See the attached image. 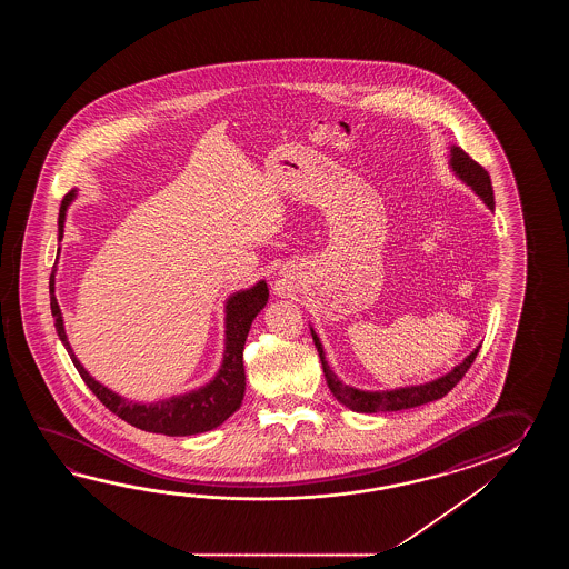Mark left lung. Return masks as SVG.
<instances>
[{"mask_svg":"<svg viewBox=\"0 0 569 569\" xmlns=\"http://www.w3.org/2000/svg\"><path fill=\"white\" fill-rule=\"evenodd\" d=\"M449 167L453 170V174L466 182L473 193L482 199L486 206L495 211V191H492V182L490 174L486 170L468 157L460 146H451L449 148ZM311 336H313L315 348L319 351L321 366H323V375H326L327 387L333 392V397L346 405L348 409L356 412H390L405 411L412 407H421L425 402H433V400L446 397L451 388L460 382L463 375L468 372V368L472 366L480 346L463 358V362L458 363L448 375L439 376L431 382L425 385H412V387L392 388V390H360V388L343 385L339 380L338 375L329 368L326 360V351L321 341L317 338L313 327H311Z\"/></svg>","mask_w":569,"mask_h":569,"instance_id":"8db88e82","label":"left lung"}]
</instances>
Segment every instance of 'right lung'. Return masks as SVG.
I'll use <instances>...</instances> for the list:
<instances>
[{"label":"right lung","instance_id":"obj_1","mask_svg":"<svg viewBox=\"0 0 569 569\" xmlns=\"http://www.w3.org/2000/svg\"><path fill=\"white\" fill-rule=\"evenodd\" d=\"M74 197H77V189L69 191L62 199L61 211H59V240H62L67 209L73 203ZM54 274H57V267L52 268L49 289L50 311L54 317V327H57L59 339H61L64 350L69 351L74 368L86 380L87 387L93 390V395L108 407L109 411L116 412L126 423L133 425L142 431L162 433V436H197V433H206V431L216 429L240 409L243 390H246L243 343H246L256 315L260 313L268 302L267 280H258L250 289L233 292L226 301V350H223V360H221L218 375L213 376V380H209L206 387L197 388L191 392L144 405V402H136V400L120 397L118 392L103 387L87 372L83 363L77 360L73 348L64 333L61 307L54 297Z\"/></svg>","mask_w":569,"mask_h":569}]
</instances>
